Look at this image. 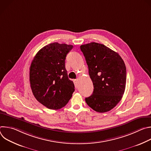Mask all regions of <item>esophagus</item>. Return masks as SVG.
<instances>
[{
    "label": "esophagus",
    "instance_id": "1",
    "mask_svg": "<svg viewBox=\"0 0 151 151\" xmlns=\"http://www.w3.org/2000/svg\"><path fill=\"white\" fill-rule=\"evenodd\" d=\"M73 82H74L75 87L77 88L78 86V80H77V79H74V80H73Z\"/></svg>",
    "mask_w": 151,
    "mask_h": 151
}]
</instances>
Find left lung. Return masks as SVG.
<instances>
[{"label":"left lung","instance_id":"8db88e82","mask_svg":"<svg viewBox=\"0 0 151 151\" xmlns=\"http://www.w3.org/2000/svg\"><path fill=\"white\" fill-rule=\"evenodd\" d=\"M94 86L93 94L85 98L94 111L103 113L120 101L126 85V68L121 56L106 46L91 42L80 47Z\"/></svg>","mask_w":151,"mask_h":151}]
</instances>
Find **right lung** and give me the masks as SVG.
Instances as JSON below:
<instances>
[{"instance_id": "right-lung-1", "label": "right lung", "mask_w": 151, "mask_h": 151, "mask_svg": "<svg viewBox=\"0 0 151 151\" xmlns=\"http://www.w3.org/2000/svg\"><path fill=\"white\" fill-rule=\"evenodd\" d=\"M73 45L54 42L36 54L30 67V83L36 99L47 108L59 109L66 106L75 91L68 75L65 60Z\"/></svg>"}]
</instances>
